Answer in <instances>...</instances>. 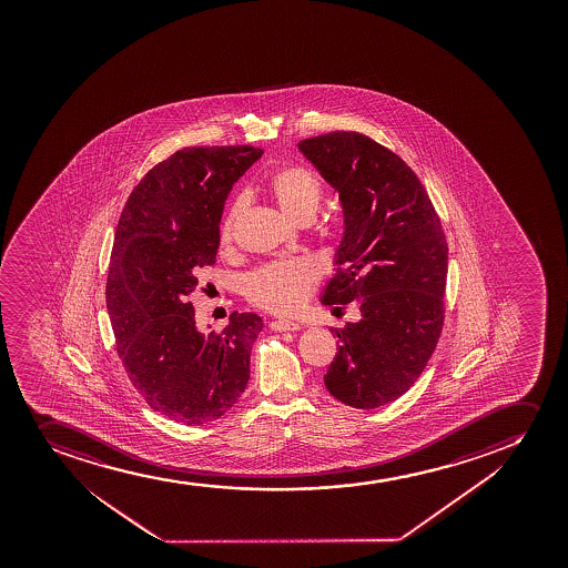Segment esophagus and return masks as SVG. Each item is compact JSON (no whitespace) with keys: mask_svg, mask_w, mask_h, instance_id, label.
<instances>
[{"mask_svg":"<svg viewBox=\"0 0 568 568\" xmlns=\"http://www.w3.org/2000/svg\"><path fill=\"white\" fill-rule=\"evenodd\" d=\"M271 329L273 332H300V324H295V322H286V320H274L271 322Z\"/></svg>","mask_w":568,"mask_h":568,"instance_id":"1","label":"esophagus"}]
</instances>
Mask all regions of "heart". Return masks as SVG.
I'll return each instance as SVG.
<instances>
[{"mask_svg": "<svg viewBox=\"0 0 568 568\" xmlns=\"http://www.w3.org/2000/svg\"><path fill=\"white\" fill-rule=\"evenodd\" d=\"M267 193L290 222H311L322 201V183L303 166H286L268 178ZM244 201L236 199L223 217L220 241L227 246L233 241L236 217ZM318 281L313 263L305 260L278 261L250 274L244 284L248 300L273 313H294L305 303Z\"/></svg>", "mask_w": 568, "mask_h": 568, "instance_id": "heart-1", "label": "heart"}]
</instances>
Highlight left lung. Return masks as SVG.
Masks as SVG:
<instances>
[{
	"label": "left lung",
	"mask_w": 568,
	"mask_h": 568,
	"mask_svg": "<svg viewBox=\"0 0 568 568\" xmlns=\"http://www.w3.org/2000/svg\"><path fill=\"white\" fill-rule=\"evenodd\" d=\"M301 153L339 195L343 235L322 305L358 307L337 333L324 375L333 398L356 409L390 404L412 388L444 326L447 242L417 174L358 132L301 140Z\"/></svg>",
	"instance_id": "1"
}]
</instances>
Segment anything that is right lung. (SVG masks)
<instances>
[{
  "instance_id": "obj_1",
  "label": "right lung",
  "mask_w": 568,
  "mask_h": 568,
  "mask_svg": "<svg viewBox=\"0 0 568 568\" xmlns=\"http://www.w3.org/2000/svg\"><path fill=\"white\" fill-rule=\"evenodd\" d=\"M261 155L183 148L142 178L119 217L105 284L119 358L151 409L178 423H212L248 385L263 320L233 313L222 332L201 329L190 295L199 268L214 265L229 193Z\"/></svg>"
}]
</instances>
